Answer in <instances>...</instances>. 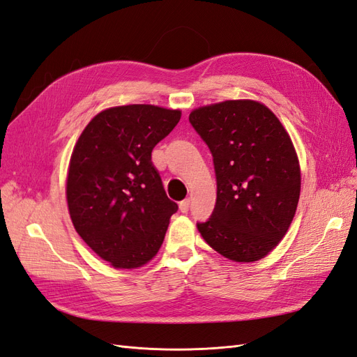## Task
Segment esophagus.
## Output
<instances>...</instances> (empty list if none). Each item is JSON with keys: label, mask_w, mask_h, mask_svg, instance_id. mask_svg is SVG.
<instances>
[{"label": "esophagus", "mask_w": 357, "mask_h": 357, "mask_svg": "<svg viewBox=\"0 0 357 357\" xmlns=\"http://www.w3.org/2000/svg\"><path fill=\"white\" fill-rule=\"evenodd\" d=\"M189 207H190V201L189 199H183L180 202V211L181 213H188L189 211Z\"/></svg>", "instance_id": "34e87169"}]
</instances>
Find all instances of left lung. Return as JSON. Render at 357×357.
Wrapping results in <instances>:
<instances>
[{"instance_id": "8db88e82", "label": "left lung", "mask_w": 357, "mask_h": 357, "mask_svg": "<svg viewBox=\"0 0 357 357\" xmlns=\"http://www.w3.org/2000/svg\"><path fill=\"white\" fill-rule=\"evenodd\" d=\"M189 122L208 146L218 181L202 238L235 262L274 250L294 220L301 169L294 143L266 105L231 100L195 109Z\"/></svg>"}]
</instances>
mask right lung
Listing matches in <instances>:
<instances>
[{
    "label": "right lung",
    "mask_w": 357,
    "mask_h": 357,
    "mask_svg": "<svg viewBox=\"0 0 357 357\" xmlns=\"http://www.w3.org/2000/svg\"><path fill=\"white\" fill-rule=\"evenodd\" d=\"M181 117L150 104L96 114L74 146L67 202L82 240L114 268L143 266L156 256L178 210L152 162L153 147Z\"/></svg>",
    "instance_id": "add662e5"
}]
</instances>
